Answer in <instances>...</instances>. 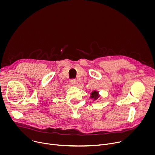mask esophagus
I'll return each instance as SVG.
<instances>
[{"label": "esophagus", "mask_w": 155, "mask_h": 155, "mask_svg": "<svg viewBox=\"0 0 155 155\" xmlns=\"http://www.w3.org/2000/svg\"><path fill=\"white\" fill-rule=\"evenodd\" d=\"M70 83H71V85L75 86V85L77 84V81H76V80H74V79L71 80H70Z\"/></svg>", "instance_id": "1"}]
</instances>
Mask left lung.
I'll use <instances>...</instances> for the list:
<instances>
[{"label":"left lung","instance_id":"left-lung-1","mask_svg":"<svg viewBox=\"0 0 155 155\" xmlns=\"http://www.w3.org/2000/svg\"><path fill=\"white\" fill-rule=\"evenodd\" d=\"M99 96H100V95L99 94V92L97 91H94L91 93L90 98L93 99L94 101H96L99 97Z\"/></svg>","mask_w":155,"mask_h":155}]
</instances>
